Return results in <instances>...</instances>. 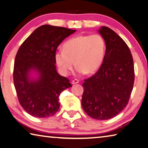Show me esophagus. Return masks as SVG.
Returning a JSON list of instances; mask_svg holds the SVG:
<instances>
[{"label":"esophagus","mask_w":148,"mask_h":148,"mask_svg":"<svg viewBox=\"0 0 148 148\" xmlns=\"http://www.w3.org/2000/svg\"><path fill=\"white\" fill-rule=\"evenodd\" d=\"M78 83H79V80H78V79H74L72 82V84H78Z\"/></svg>","instance_id":"obj_1"}]
</instances>
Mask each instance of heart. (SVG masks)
<instances>
[{"instance_id": "b5f03b06", "label": "heart", "mask_w": 148, "mask_h": 148, "mask_svg": "<svg viewBox=\"0 0 148 148\" xmlns=\"http://www.w3.org/2000/svg\"><path fill=\"white\" fill-rule=\"evenodd\" d=\"M106 45L99 34L82 35L66 41L63 50L55 53L56 62L64 74H69L75 64L79 74L95 73L103 62Z\"/></svg>"}]
</instances>
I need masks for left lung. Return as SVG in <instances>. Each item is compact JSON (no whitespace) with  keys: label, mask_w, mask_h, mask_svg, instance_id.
I'll return each mask as SVG.
<instances>
[{"label":"left lung","mask_w":148,"mask_h":148,"mask_svg":"<svg viewBox=\"0 0 148 148\" xmlns=\"http://www.w3.org/2000/svg\"><path fill=\"white\" fill-rule=\"evenodd\" d=\"M98 32L105 42V58L99 70L84 80L82 105L92 119L107 120L127 105L134 82V69L125 41L108 27H101Z\"/></svg>","instance_id":"obj_1"}]
</instances>
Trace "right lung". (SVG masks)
I'll list each match as a JSON object with an SVG mask.
<instances>
[{
	"mask_svg": "<svg viewBox=\"0 0 148 148\" xmlns=\"http://www.w3.org/2000/svg\"><path fill=\"white\" fill-rule=\"evenodd\" d=\"M76 31L41 25L18 49L14 84L21 106L30 115L37 118L54 115L60 107V94L72 87L69 79L58 74L55 55L58 46Z\"/></svg>",
	"mask_w": 148,
	"mask_h": 148,
	"instance_id": "add662e5",
	"label": "right lung"
}]
</instances>
